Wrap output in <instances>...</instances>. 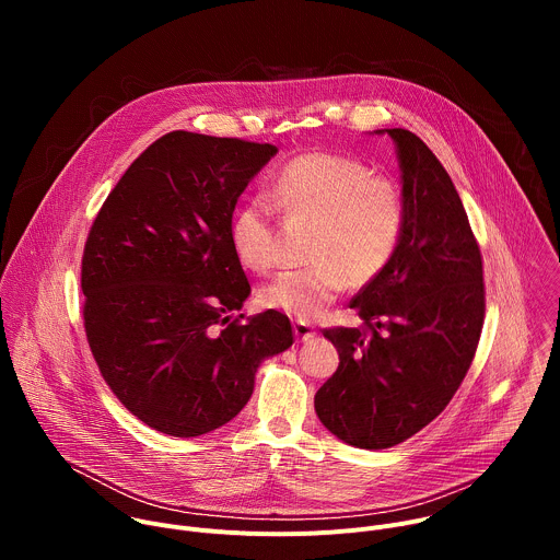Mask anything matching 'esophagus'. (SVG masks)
<instances>
[{
	"label": "esophagus",
	"instance_id": "esophagus-1",
	"mask_svg": "<svg viewBox=\"0 0 560 560\" xmlns=\"http://www.w3.org/2000/svg\"><path fill=\"white\" fill-rule=\"evenodd\" d=\"M294 337H296V341H301V343H305V341H310V339H314L316 337V330H314V326H310V324H305V322H294Z\"/></svg>",
	"mask_w": 560,
	"mask_h": 560
}]
</instances>
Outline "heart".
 <instances>
[{
	"label": "heart",
	"mask_w": 560,
	"mask_h": 560,
	"mask_svg": "<svg viewBox=\"0 0 560 560\" xmlns=\"http://www.w3.org/2000/svg\"><path fill=\"white\" fill-rule=\"evenodd\" d=\"M268 197L288 221L314 223L305 270L275 277L259 292L266 307L299 322L322 316L352 283L376 279L401 244L406 199L401 188L374 177L354 159L307 152L277 173ZM266 197L236 208L230 221V244L246 268L266 272L277 264L279 232Z\"/></svg>",
	"instance_id": "b5f03b06"
}]
</instances>
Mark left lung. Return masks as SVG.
Returning a JSON list of instances; mask_svg holds the SVG:
<instances>
[{"label": "left lung", "mask_w": 560, "mask_h": 560, "mask_svg": "<svg viewBox=\"0 0 560 560\" xmlns=\"http://www.w3.org/2000/svg\"><path fill=\"white\" fill-rule=\"evenodd\" d=\"M374 132L394 139L406 228L383 272L350 301L363 328L324 332L339 368L314 396L322 423L363 450L404 443L445 410L486 316L481 250L450 175L415 132Z\"/></svg>", "instance_id": "8db88e82"}]
</instances>
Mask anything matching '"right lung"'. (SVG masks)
Instances as JSON below:
<instances>
[{
    "label": "right lung",
    "mask_w": 560,
    "mask_h": 560,
    "mask_svg": "<svg viewBox=\"0 0 560 560\" xmlns=\"http://www.w3.org/2000/svg\"><path fill=\"white\" fill-rule=\"evenodd\" d=\"M272 143L175 130L104 201L82 259L84 328L100 372L148 428L179 439L244 410L264 359L292 346L288 316L242 324L250 283L230 221Z\"/></svg>",
    "instance_id": "obj_1"
}]
</instances>
